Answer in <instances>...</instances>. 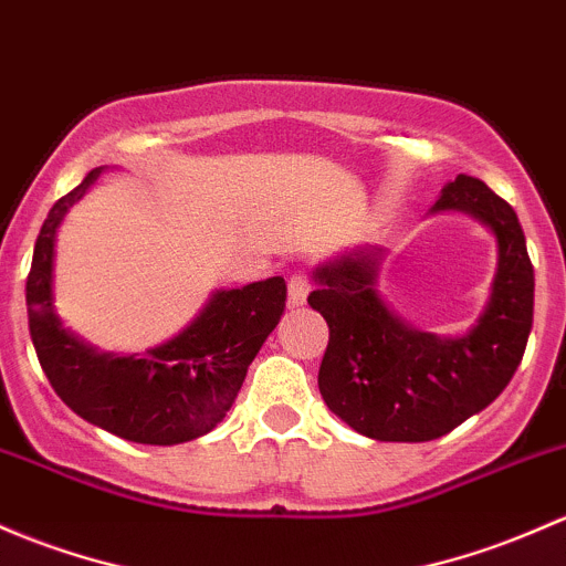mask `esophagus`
Here are the masks:
<instances>
[{"mask_svg": "<svg viewBox=\"0 0 566 566\" xmlns=\"http://www.w3.org/2000/svg\"><path fill=\"white\" fill-rule=\"evenodd\" d=\"M308 290H312V284H308L306 273L295 271L293 276H290V282H287V303H290V306H293V308L303 306V303H306Z\"/></svg>", "mask_w": 566, "mask_h": 566, "instance_id": "34e87169", "label": "esophagus"}]
</instances>
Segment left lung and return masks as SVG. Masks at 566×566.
Segmentation results:
<instances>
[{
  "label": "left lung",
  "instance_id": "obj_1",
  "mask_svg": "<svg viewBox=\"0 0 566 566\" xmlns=\"http://www.w3.org/2000/svg\"><path fill=\"white\" fill-rule=\"evenodd\" d=\"M431 211H463L496 235L491 301L467 336H433L398 317L377 290L379 249L319 265L308 295L331 331L319 392L333 415L379 442H428L483 412L513 379L532 333L534 268L513 206L461 174Z\"/></svg>",
  "mask_w": 566,
  "mask_h": 566
}]
</instances>
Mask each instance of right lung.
<instances>
[{"mask_svg":"<svg viewBox=\"0 0 566 566\" xmlns=\"http://www.w3.org/2000/svg\"><path fill=\"white\" fill-rule=\"evenodd\" d=\"M103 168L48 211L27 279L29 336L56 396L88 423L140 444H181L222 423L249 363L279 325L287 301L282 276L219 290L178 336L143 355L97 353L62 328L53 312V243L64 213Z\"/></svg>","mask_w":566,"mask_h":566,"instance_id":"obj_1","label":"right lung"}]
</instances>
